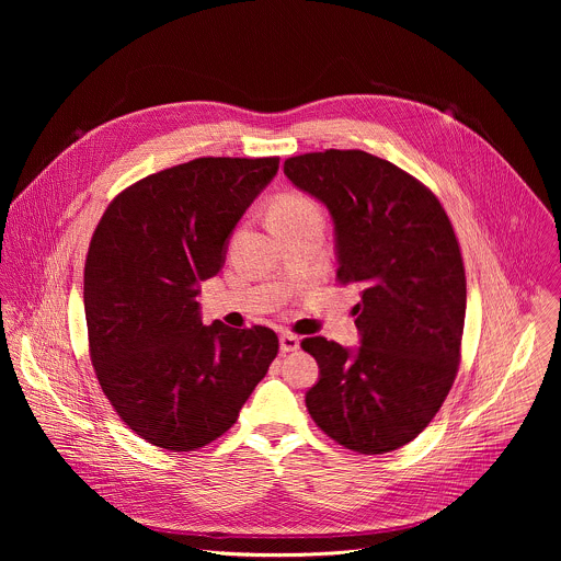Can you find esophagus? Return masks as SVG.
I'll list each match as a JSON object with an SVG mask.
<instances>
[{
    "label": "esophagus",
    "instance_id": "1",
    "mask_svg": "<svg viewBox=\"0 0 561 561\" xmlns=\"http://www.w3.org/2000/svg\"><path fill=\"white\" fill-rule=\"evenodd\" d=\"M299 348V337L293 333H282L279 335V351L282 353H293Z\"/></svg>",
    "mask_w": 561,
    "mask_h": 561
}]
</instances>
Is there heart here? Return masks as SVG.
I'll return each mask as SVG.
<instances>
[{
	"label": "heart",
	"instance_id": "b5f03b06",
	"mask_svg": "<svg viewBox=\"0 0 561 561\" xmlns=\"http://www.w3.org/2000/svg\"><path fill=\"white\" fill-rule=\"evenodd\" d=\"M308 213H317L314 204L299 195V193H286L279 195L271 208V219H290V217H299V215H308Z\"/></svg>",
	"mask_w": 561,
	"mask_h": 561
}]
</instances>
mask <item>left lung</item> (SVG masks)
<instances>
[{
    "mask_svg": "<svg viewBox=\"0 0 561 561\" xmlns=\"http://www.w3.org/2000/svg\"><path fill=\"white\" fill-rule=\"evenodd\" d=\"M284 175L329 208L337 282L362 297L359 346L301 342L319 366L306 409L351 450H397L431 424L457 375L466 277L453 226L424 184L364 150L290 157Z\"/></svg>",
    "mask_w": 561,
    "mask_h": 561,
    "instance_id": "obj_1",
    "label": "left lung"
}]
</instances>
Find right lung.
Masks as SVG:
<instances>
[{
    "mask_svg": "<svg viewBox=\"0 0 561 561\" xmlns=\"http://www.w3.org/2000/svg\"><path fill=\"white\" fill-rule=\"evenodd\" d=\"M279 157H199L144 178L100 219L84 268L91 359L117 415L173 453L224 435L277 355L266 327L202 324V282Z\"/></svg>",
    "mask_w": 561,
    "mask_h": 561,
    "instance_id": "add662e5",
    "label": "right lung"
}]
</instances>
